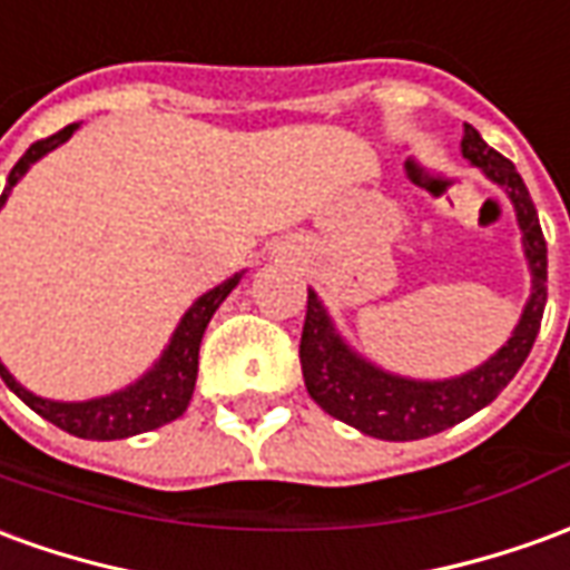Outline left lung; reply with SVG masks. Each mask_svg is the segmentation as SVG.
I'll use <instances>...</instances> for the list:
<instances>
[{
	"instance_id": "left-lung-1",
	"label": "left lung",
	"mask_w": 570,
	"mask_h": 570,
	"mask_svg": "<svg viewBox=\"0 0 570 570\" xmlns=\"http://www.w3.org/2000/svg\"><path fill=\"white\" fill-rule=\"evenodd\" d=\"M460 153L472 168H479L491 184H498L507 193L522 233L531 294L524 301L515 328L494 356H488L482 365L463 371L458 377L421 381L381 368L377 362L356 353L337 331L322 297L309 288L304 334H301V368H304L306 393L313 395V402L325 414L374 439H386V442L426 439L491 405L503 393V386L515 377V371L524 365L540 331V318L547 306V242L540 233L534 202L528 196V187L515 171V165L507 156H500L498 149L488 147L472 125L463 128Z\"/></svg>"
}]
</instances>
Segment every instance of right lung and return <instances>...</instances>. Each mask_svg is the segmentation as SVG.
Instances as JSON below:
<instances>
[{
  "instance_id": "right-lung-1",
  "label": "right lung",
  "mask_w": 570,
  "mask_h": 570,
  "mask_svg": "<svg viewBox=\"0 0 570 570\" xmlns=\"http://www.w3.org/2000/svg\"><path fill=\"white\" fill-rule=\"evenodd\" d=\"M76 128H79V122L67 125L58 135L36 140L33 147L20 156L18 165L8 175L6 189H2V205L11 196L14 184H20V177L27 175L51 149L67 144L76 135ZM242 276L245 273H236L227 282H220L217 288L196 297L193 306L180 316L175 334L168 337L159 358L137 381H131L122 390L95 395V399H82V402H58V399L30 393L6 365H2V381H6L8 390L18 395L23 405L33 407L39 417H46L48 423L60 426L63 433L79 435V439L110 442V439H128V435L159 430V426L177 421L187 411L193 390H196V374H199L202 334H205L208 322L217 313V306L224 304L227 294L239 285Z\"/></svg>"
}]
</instances>
